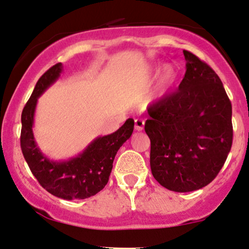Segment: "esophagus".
<instances>
[{
  "instance_id": "1",
  "label": "esophagus",
  "mask_w": 249,
  "mask_h": 249,
  "mask_svg": "<svg viewBox=\"0 0 249 249\" xmlns=\"http://www.w3.org/2000/svg\"><path fill=\"white\" fill-rule=\"evenodd\" d=\"M144 126V121L142 118H137L134 121V128L135 131H142Z\"/></svg>"
}]
</instances>
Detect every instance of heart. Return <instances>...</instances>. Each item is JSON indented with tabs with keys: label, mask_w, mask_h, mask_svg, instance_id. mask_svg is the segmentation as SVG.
Returning a JSON list of instances; mask_svg holds the SVG:
<instances>
[{
	"label": "heart",
	"mask_w": 249,
	"mask_h": 249,
	"mask_svg": "<svg viewBox=\"0 0 249 249\" xmlns=\"http://www.w3.org/2000/svg\"><path fill=\"white\" fill-rule=\"evenodd\" d=\"M154 70H148L146 73H144V75L142 77V79H141L139 81V85H144L147 83L148 80V77H149L150 73H152ZM176 78H177V70L172 67V65H169V67H165L164 71H163V77H162V86L165 87V86H169V85H171L172 83H174Z\"/></svg>",
	"instance_id": "obj_1"
}]
</instances>
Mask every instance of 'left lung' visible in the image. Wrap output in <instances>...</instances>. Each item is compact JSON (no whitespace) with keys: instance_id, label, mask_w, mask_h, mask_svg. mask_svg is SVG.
<instances>
[{"instance_id":"8db88e82","label":"left lung","mask_w":249,"mask_h":249,"mask_svg":"<svg viewBox=\"0 0 249 249\" xmlns=\"http://www.w3.org/2000/svg\"><path fill=\"white\" fill-rule=\"evenodd\" d=\"M186 72L177 92L148 109L150 169L163 187L200 190L212 182L231 150L232 106L218 75L184 50Z\"/></svg>"}]
</instances>
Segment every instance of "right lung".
I'll return each mask as SVG.
<instances>
[{
  "label": "right lung",
  "mask_w": 249,
  "mask_h": 249,
  "mask_svg": "<svg viewBox=\"0 0 249 249\" xmlns=\"http://www.w3.org/2000/svg\"><path fill=\"white\" fill-rule=\"evenodd\" d=\"M61 72L62 63H57L37 80L21 112L20 148L33 176L47 192L64 200L87 199L105 188L116 154L132 135L134 121L128 118L114 133L96 138L77 157L64 162L50 161L34 140V112L37 97L58 79Z\"/></svg>",
  "instance_id": "1"
}]
</instances>
